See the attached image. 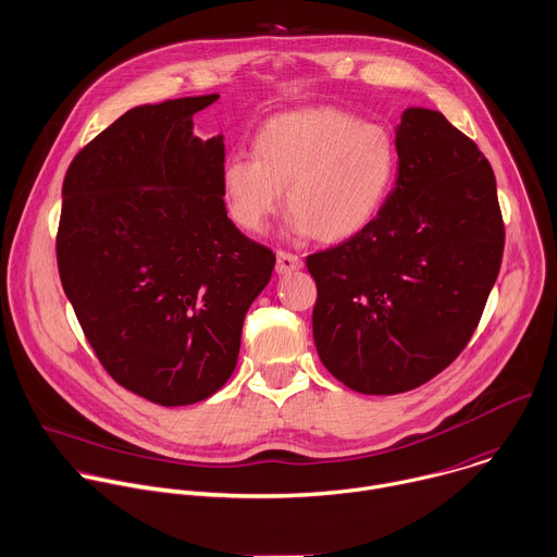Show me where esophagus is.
<instances>
[{"mask_svg":"<svg viewBox=\"0 0 557 557\" xmlns=\"http://www.w3.org/2000/svg\"><path fill=\"white\" fill-rule=\"evenodd\" d=\"M304 267V262L286 251H277V260H275V273L277 275H288L293 271H299Z\"/></svg>","mask_w":557,"mask_h":557,"instance_id":"obj_1","label":"esophagus"}]
</instances>
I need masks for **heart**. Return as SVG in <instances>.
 <instances>
[{"instance_id": "obj_1", "label": "heart", "mask_w": 557, "mask_h": 557, "mask_svg": "<svg viewBox=\"0 0 557 557\" xmlns=\"http://www.w3.org/2000/svg\"><path fill=\"white\" fill-rule=\"evenodd\" d=\"M398 168L394 135L336 107L273 115L253 141V157H232L221 172L232 219L264 234L286 206L297 236L343 243L372 223Z\"/></svg>"}]
</instances>
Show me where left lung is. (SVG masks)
Instances as JSON below:
<instances>
[{
    "instance_id": "obj_1",
    "label": "left lung",
    "mask_w": 557,
    "mask_h": 557,
    "mask_svg": "<svg viewBox=\"0 0 557 557\" xmlns=\"http://www.w3.org/2000/svg\"><path fill=\"white\" fill-rule=\"evenodd\" d=\"M396 152V188L379 216L306 260L319 358L369 396L411 392L461 354L505 245L492 165L440 111L405 109Z\"/></svg>"
}]
</instances>
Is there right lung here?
Masks as SVG:
<instances>
[{
  "label": "right lung",
  "instance_id": "1",
  "mask_svg": "<svg viewBox=\"0 0 557 557\" xmlns=\"http://www.w3.org/2000/svg\"><path fill=\"white\" fill-rule=\"evenodd\" d=\"M216 100L128 109L63 181V290L107 372L161 407L201 403L230 381L245 314L275 267L227 219L225 135H195V115Z\"/></svg>",
  "mask_w": 557,
  "mask_h": 557
}]
</instances>
